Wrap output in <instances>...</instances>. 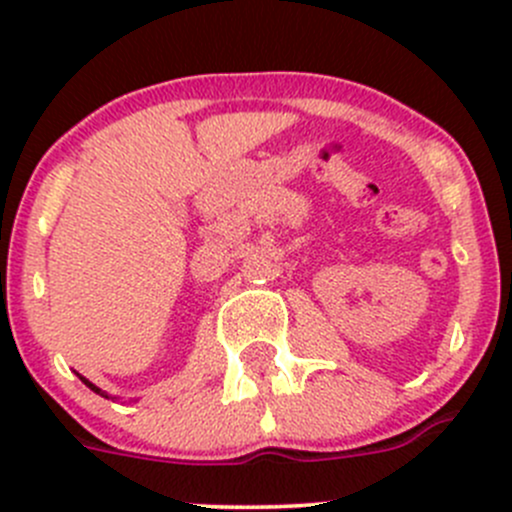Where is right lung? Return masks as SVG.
Masks as SVG:
<instances>
[{
  "label": "right lung",
  "instance_id": "add662e5",
  "mask_svg": "<svg viewBox=\"0 0 512 512\" xmlns=\"http://www.w3.org/2000/svg\"><path fill=\"white\" fill-rule=\"evenodd\" d=\"M79 379H81V381H84V384H86V386H89V389H91V391H96V394L106 396V399H108V394H106V391H101V389H98V386H94V384H91V381H89V379H84V376H79Z\"/></svg>",
  "mask_w": 512,
  "mask_h": 512
}]
</instances>
